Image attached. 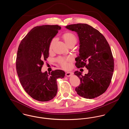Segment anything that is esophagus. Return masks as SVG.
Here are the masks:
<instances>
[{
  "label": "esophagus",
  "instance_id": "esophagus-1",
  "mask_svg": "<svg viewBox=\"0 0 129 129\" xmlns=\"http://www.w3.org/2000/svg\"><path fill=\"white\" fill-rule=\"evenodd\" d=\"M73 74V73L72 72H67L66 73V76L67 77H70L71 76H72Z\"/></svg>",
  "mask_w": 129,
  "mask_h": 129
}]
</instances>
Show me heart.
<instances>
[{
  "label": "heart",
  "mask_w": 129,
  "mask_h": 129,
  "mask_svg": "<svg viewBox=\"0 0 129 129\" xmlns=\"http://www.w3.org/2000/svg\"><path fill=\"white\" fill-rule=\"evenodd\" d=\"M63 37L64 39V41L65 43L67 44L68 45L72 43H76L77 42V38L75 36V35L72 33H66L63 34ZM56 40V38H54L52 41L51 42V43L50 44V47L49 48L51 49L52 48V47L54 45V44ZM70 58L65 59L63 57H59L57 59L58 62L64 68H66L68 66V62L70 61Z\"/></svg>",
  "instance_id": "obj_1"
}]
</instances>
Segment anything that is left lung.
I'll return each instance as SVG.
<instances>
[{
    "label": "left lung",
    "instance_id": "1",
    "mask_svg": "<svg viewBox=\"0 0 129 129\" xmlns=\"http://www.w3.org/2000/svg\"><path fill=\"white\" fill-rule=\"evenodd\" d=\"M65 27L76 32L79 38V54L75 59L76 66H86L88 70L84 76L80 72H74L81 82L75 91L84 98L97 97L107 90L114 72V62L110 47L105 37L89 25L77 24Z\"/></svg>",
    "mask_w": 129,
    "mask_h": 129
}]
</instances>
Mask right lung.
Listing matches in <instances>:
<instances>
[{"label": "right lung", "mask_w": 129, "mask_h": 129, "mask_svg": "<svg viewBox=\"0 0 129 129\" xmlns=\"http://www.w3.org/2000/svg\"><path fill=\"white\" fill-rule=\"evenodd\" d=\"M61 27L58 25H43L32 28L19 46L16 61L20 82L32 98L47 102L57 93V79L64 77L60 70L43 73L42 67L49 56L50 44Z\"/></svg>", "instance_id": "obj_1"}]
</instances>
